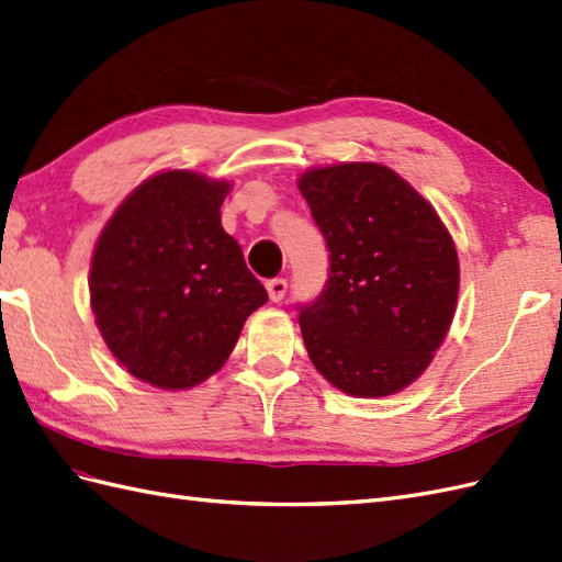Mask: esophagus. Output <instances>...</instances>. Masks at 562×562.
<instances>
[{
    "instance_id": "1",
    "label": "esophagus",
    "mask_w": 562,
    "mask_h": 562,
    "mask_svg": "<svg viewBox=\"0 0 562 562\" xmlns=\"http://www.w3.org/2000/svg\"><path fill=\"white\" fill-rule=\"evenodd\" d=\"M266 290H268L270 301H276V304H278V301H282L284 294H286V282L280 280V278L268 280V282H266Z\"/></svg>"
}]
</instances>
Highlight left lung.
Returning <instances> with one entry per match:
<instances>
[{"mask_svg":"<svg viewBox=\"0 0 562 562\" xmlns=\"http://www.w3.org/2000/svg\"><path fill=\"white\" fill-rule=\"evenodd\" d=\"M296 184L329 249L325 292L299 313L311 363L349 396L406 390L456 315L460 263L449 227L375 161L315 166Z\"/></svg>","mask_w":562,"mask_h":562,"instance_id":"8db88e82","label":"left lung"}]
</instances>
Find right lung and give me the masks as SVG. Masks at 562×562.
I'll use <instances>...</instances> for the list:
<instances>
[{
  "label": "right lung",
  "instance_id": "1",
  "mask_svg": "<svg viewBox=\"0 0 562 562\" xmlns=\"http://www.w3.org/2000/svg\"><path fill=\"white\" fill-rule=\"evenodd\" d=\"M233 182L168 168L142 180L99 233L90 306L111 356L164 392L218 372L268 301L221 225Z\"/></svg>",
  "mask_w": 562,
  "mask_h": 562
}]
</instances>
